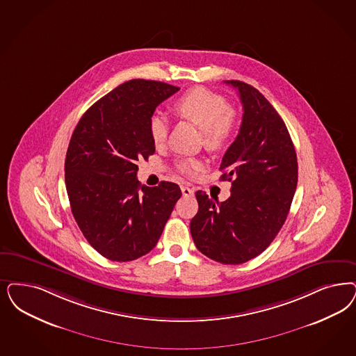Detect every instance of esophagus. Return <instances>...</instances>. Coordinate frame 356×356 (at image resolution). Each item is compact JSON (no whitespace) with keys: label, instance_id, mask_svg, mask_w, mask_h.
<instances>
[{"label":"esophagus","instance_id":"34e87169","mask_svg":"<svg viewBox=\"0 0 356 356\" xmlns=\"http://www.w3.org/2000/svg\"><path fill=\"white\" fill-rule=\"evenodd\" d=\"M181 192H183V196H192L193 195V189H191L189 186H181Z\"/></svg>","mask_w":356,"mask_h":356}]
</instances>
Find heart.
<instances>
[{
	"label": "heart",
	"instance_id": "heart-1",
	"mask_svg": "<svg viewBox=\"0 0 356 356\" xmlns=\"http://www.w3.org/2000/svg\"><path fill=\"white\" fill-rule=\"evenodd\" d=\"M173 111L177 117L195 123L202 130L204 143L213 151L226 147L236 134L238 120L235 111L225 98L205 89L195 88L173 102ZM149 136L155 146L165 143L170 123L164 114L156 111L148 122ZM177 170L186 176H195L202 170L201 160L186 158L177 163Z\"/></svg>",
	"mask_w": 356,
	"mask_h": 356
}]
</instances>
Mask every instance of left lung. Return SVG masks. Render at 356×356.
<instances>
[{
  "label": "left lung",
  "mask_w": 356,
  "mask_h": 356,
  "mask_svg": "<svg viewBox=\"0 0 356 356\" xmlns=\"http://www.w3.org/2000/svg\"><path fill=\"white\" fill-rule=\"evenodd\" d=\"M239 134L222 159L221 180L232 181V196L218 202L198 191V211L191 234L198 251L222 264H242L261 254L286 220L293 200L298 165L285 123L258 89L243 81Z\"/></svg>",
  "instance_id": "1"
}]
</instances>
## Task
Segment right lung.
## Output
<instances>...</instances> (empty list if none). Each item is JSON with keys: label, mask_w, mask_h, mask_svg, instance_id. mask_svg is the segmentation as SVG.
Instances as JSON below:
<instances>
[{"label": "right lung", "mask_w": 356, "mask_h": 356, "mask_svg": "<svg viewBox=\"0 0 356 356\" xmlns=\"http://www.w3.org/2000/svg\"><path fill=\"white\" fill-rule=\"evenodd\" d=\"M180 88L161 81H126L80 118L65 156L71 210L86 241L104 258L130 261L159 241L179 185L142 186L136 161L154 155L148 122L156 106Z\"/></svg>", "instance_id": "1"}]
</instances>
